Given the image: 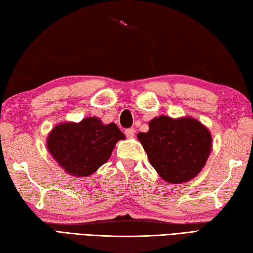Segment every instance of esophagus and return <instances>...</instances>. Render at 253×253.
<instances>
[{
  "instance_id": "obj_1",
  "label": "esophagus",
  "mask_w": 253,
  "mask_h": 253,
  "mask_svg": "<svg viewBox=\"0 0 253 253\" xmlns=\"http://www.w3.org/2000/svg\"><path fill=\"white\" fill-rule=\"evenodd\" d=\"M125 135L127 138H132L135 136V129L134 128H128V129L125 130Z\"/></svg>"
}]
</instances>
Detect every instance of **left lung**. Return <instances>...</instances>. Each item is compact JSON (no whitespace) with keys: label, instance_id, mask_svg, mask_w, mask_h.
Listing matches in <instances>:
<instances>
[{"label":"left lung","instance_id":"left-lung-1","mask_svg":"<svg viewBox=\"0 0 253 253\" xmlns=\"http://www.w3.org/2000/svg\"><path fill=\"white\" fill-rule=\"evenodd\" d=\"M137 138L151 166L169 183L195 178L205 167L212 146L208 128L191 117H156L149 122V130L138 132Z\"/></svg>","mask_w":253,"mask_h":253}]
</instances>
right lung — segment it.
<instances>
[{
  "label": "right lung",
  "mask_w": 253,
  "mask_h": 253,
  "mask_svg": "<svg viewBox=\"0 0 253 253\" xmlns=\"http://www.w3.org/2000/svg\"><path fill=\"white\" fill-rule=\"evenodd\" d=\"M125 135L111 123L104 125L97 117H87L80 123H62L47 137V149L68 174L87 177L111 157L116 142Z\"/></svg>",
  "instance_id": "obj_1"
}]
</instances>
